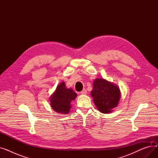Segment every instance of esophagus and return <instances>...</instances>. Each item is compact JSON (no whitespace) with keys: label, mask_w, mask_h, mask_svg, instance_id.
<instances>
[{"label":"esophagus","mask_w":158,"mask_h":158,"mask_svg":"<svg viewBox=\"0 0 158 158\" xmlns=\"http://www.w3.org/2000/svg\"><path fill=\"white\" fill-rule=\"evenodd\" d=\"M80 94L81 95H86L87 94V90L86 89H84L83 90L81 91V92H80Z\"/></svg>","instance_id":"obj_1"}]
</instances>
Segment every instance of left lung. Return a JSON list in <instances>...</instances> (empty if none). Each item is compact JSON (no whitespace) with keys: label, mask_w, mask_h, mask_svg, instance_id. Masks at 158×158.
I'll use <instances>...</instances> for the list:
<instances>
[{"label":"left lung","mask_w":158,"mask_h":158,"mask_svg":"<svg viewBox=\"0 0 158 158\" xmlns=\"http://www.w3.org/2000/svg\"><path fill=\"white\" fill-rule=\"evenodd\" d=\"M91 95L98 111L110 113L117 107L121 97L119 87L104 79L97 78L94 81Z\"/></svg>","instance_id":"8db88e82"}]
</instances>
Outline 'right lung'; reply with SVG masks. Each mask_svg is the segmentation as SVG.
<instances>
[{"label":"right lung","instance_id":"obj_1","mask_svg":"<svg viewBox=\"0 0 158 158\" xmlns=\"http://www.w3.org/2000/svg\"><path fill=\"white\" fill-rule=\"evenodd\" d=\"M77 95L72 88H67L64 82L57 85L54 92L50 97V104L57 113L68 114L72 107L71 103Z\"/></svg>","mask_w":158,"mask_h":158}]
</instances>
